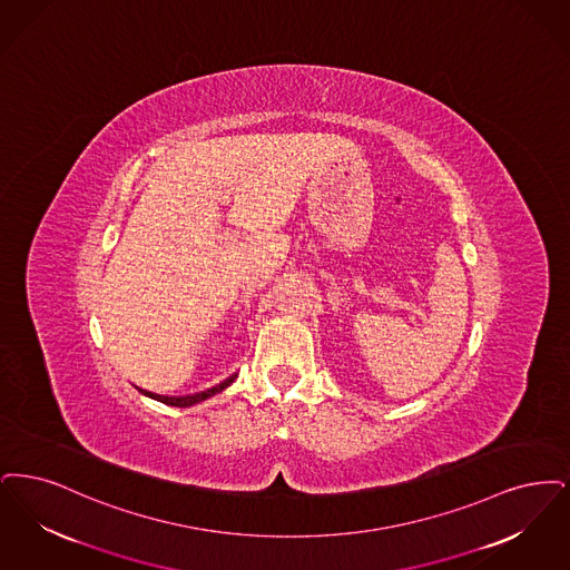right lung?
Wrapping results in <instances>:
<instances>
[{
    "instance_id": "obj_1",
    "label": "right lung",
    "mask_w": 570,
    "mask_h": 570,
    "mask_svg": "<svg viewBox=\"0 0 570 570\" xmlns=\"http://www.w3.org/2000/svg\"><path fill=\"white\" fill-rule=\"evenodd\" d=\"M236 381V374H232L229 379H225L223 383L219 385H215V387H210V390H206V392H198V394H191V396H159V394H153V392H147V390H140L145 396L153 397V400H159V402H164V404H168V406H194V404H198L202 400H206V397L215 396V394H222L225 387H229L232 383Z\"/></svg>"
}]
</instances>
